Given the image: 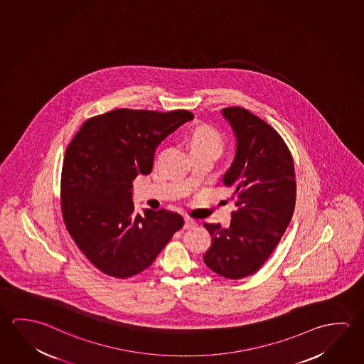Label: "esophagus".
<instances>
[{
    "instance_id": "esophagus-1",
    "label": "esophagus",
    "mask_w": 364,
    "mask_h": 364,
    "mask_svg": "<svg viewBox=\"0 0 364 364\" xmlns=\"http://www.w3.org/2000/svg\"><path fill=\"white\" fill-rule=\"evenodd\" d=\"M197 226V222L194 220H191L189 217H185L184 218V228H193V227Z\"/></svg>"
}]
</instances>
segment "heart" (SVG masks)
Here are the masks:
<instances>
[{"mask_svg":"<svg viewBox=\"0 0 364 364\" xmlns=\"http://www.w3.org/2000/svg\"><path fill=\"white\" fill-rule=\"evenodd\" d=\"M189 147L191 152L205 151L218 156L225 149L226 139L220 131L208 124H199L189 134Z\"/></svg>","mask_w":364,"mask_h":364,"instance_id":"heart-1","label":"heart"}]
</instances>
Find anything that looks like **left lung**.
I'll return each mask as SVG.
<instances>
[{
    "label": "left lung",
    "mask_w": 364,
    "mask_h": 364,
    "mask_svg": "<svg viewBox=\"0 0 364 364\" xmlns=\"http://www.w3.org/2000/svg\"><path fill=\"white\" fill-rule=\"evenodd\" d=\"M237 138L223 183L231 186L236 209L231 223H204L212 245L203 260L227 279L255 273L268 260L292 220L296 204L294 165L273 127L244 107L222 110Z\"/></svg>",
    "instance_id": "1"
}]
</instances>
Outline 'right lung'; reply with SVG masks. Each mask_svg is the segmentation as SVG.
Returning <instances> with one entry per match:
<instances>
[{
  "label": "right lung",
  "instance_id": "right-lung-1",
  "mask_svg": "<svg viewBox=\"0 0 364 364\" xmlns=\"http://www.w3.org/2000/svg\"><path fill=\"white\" fill-rule=\"evenodd\" d=\"M194 115L115 109L92 117L68 144L60 176L67 231L104 274L125 279L149 268L181 215L165 209L134 213L133 180L149 175L156 147Z\"/></svg>",
  "mask_w": 364,
  "mask_h": 364
}]
</instances>
